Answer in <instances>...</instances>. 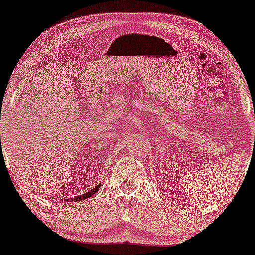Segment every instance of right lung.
<instances>
[{"instance_id":"right-lung-1","label":"right lung","mask_w":255,"mask_h":255,"mask_svg":"<svg viewBox=\"0 0 255 255\" xmlns=\"http://www.w3.org/2000/svg\"><path fill=\"white\" fill-rule=\"evenodd\" d=\"M100 187H101V183H98V185L96 186V187L92 188V190L87 191V192H85V193H83V194H79V196H76V197H73V198H70V201L78 202V201H83V199L90 198V197L94 196V194H95L96 192H97L98 190H100ZM64 201H68V199H64Z\"/></svg>"}]
</instances>
